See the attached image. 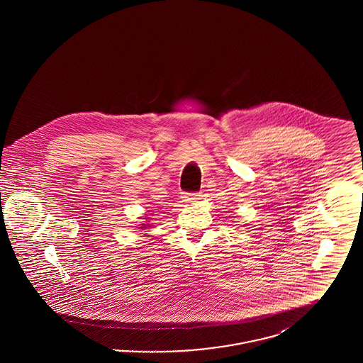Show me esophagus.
<instances>
[{"mask_svg": "<svg viewBox=\"0 0 363 363\" xmlns=\"http://www.w3.org/2000/svg\"><path fill=\"white\" fill-rule=\"evenodd\" d=\"M182 199H184V201H186V203H194V201H197V200L201 199V194H199V193H185V194L182 196Z\"/></svg>", "mask_w": 363, "mask_h": 363, "instance_id": "obj_1", "label": "esophagus"}]
</instances>
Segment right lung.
Listing matches in <instances>:
<instances>
[{"mask_svg": "<svg viewBox=\"0 0 363 363\" xmlns=\"http://www.w3.org/2000/svg\"><path fill=\"white\" fill-rule=\"evenodd\" d=\"M148 212H151V211H148ZM145 219V223H141V225H138V230H148V228H152V225H150V218H144Z\"/></svg>", "mask_w": 363, "mask_h": 363, "instance_id": "obj_1", "label": "right lung"}]
</instances>
